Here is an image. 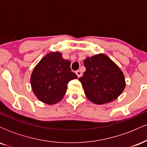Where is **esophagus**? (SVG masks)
Listing matches in <instances>:
<instances>
[{"label":"esophagus","mask_w":147,"mask_h":147,"mask_svg":"<svg viewBox=\"0 0 147 147\" xmlns=\"http://www.w3.org/2000/svg\"><path fill=\"white\" fill-rule=\"evenodd\" d=\"M75 73H76V75H77V77H79V78L81 77V76H82V72L79 71V70H77V71H76Z\"/></svg>","instance_id":"obj_1"}]
</instances>
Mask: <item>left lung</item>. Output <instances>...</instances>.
Masks as SVG:
<instances>
[{
    "mask_svg": "<svg viewBox=\"0 0 147 147\" xmlns=\"http://www.w3.org/2000/svg\"><path fill=\"white\" fill-rule=\"evenodd\" d=\"M86 71L79 81L86 97L95 104H104L117 99L126 86L124 75L119 66L104 54L87 57Z\"/></svg>",
    "mask_w": 147,
    "mask_h": 147,
    "instance_id": "1",
    "label": "left lung"
}]
</instances>
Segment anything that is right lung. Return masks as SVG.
<instances>
[{
	"instance_id": "add662e5",
	"label": "right lung",
	"mask_w": 147,
	"mask_h": 147,
	"mask_svg": "<svg viewBox=\"0 0 147 147\" xmlns=\"http://www.w3.org/2000/svg\"><path fill=\"white\" fill-rule=\"evenodd\" d=\"M77 79L71 72L70 61L64 59L59 52H51L42 58L34 67L30 82L38 100L52 105L63 99L70 80Z\"/></svg>"
}]
</instances>
